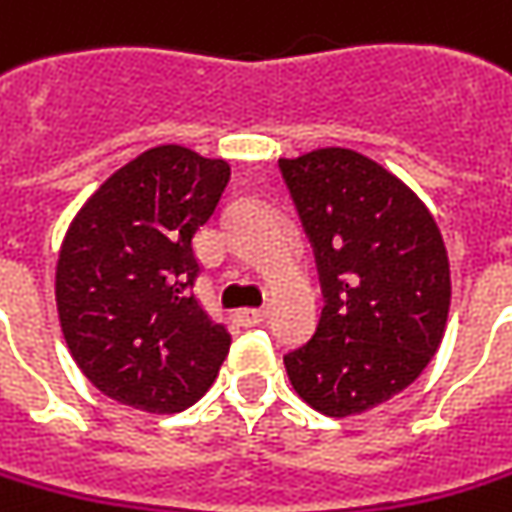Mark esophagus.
Instances as JSON below:
<instances>
[{
    "instance_id": "34e87169",
    "label": "esophagus",
    "mask_w": 512,
    "mask_h": 512,
    "mask_svg": "<svg viewBox=\"0 0 512 512\" xmlns=\"http://www.w3.org/2000/svg\"><path fill=\"white\" fill-rule=\"evenodd\" d=\"M266 316L269 314H266L263 308H241V311L235 314V322H238L241 328H255V325H260Z\"/></svg>"
}]
</instances>
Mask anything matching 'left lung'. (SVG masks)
Masks as SVG:
<instances>
[{"instance_id":"left-lung-1","label":"left lung","mask_w":512,"mask_h":512,"mask_svg":"<svg viewBox=\"0 0 512 512\" xmlns=\"http://www.w3.org/2000/svg\"><path fill=\"white\" fill-rule=\"evenodd\" d=\"M314 243L325 308L283 358L291 387L328 417L361 415L415 384L443 342L451 269L429 207L350 148L280 159Z\"/></svg>"}]
</instances>
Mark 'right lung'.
Masks as SVG:
<instances>
[{
  "label": "right lung",
  "mask_w": 512,
  "mask_h": 512,
  "mask_svg": "<svg viewBox=\"0 0 512 512\" xmlns=\"http://www.w3.org/2000/svg\"><path fill=\"white\" fill-rule=\"evenodd\" d=\"M227 182L224 159L156 145L114 170L66 229L58 319L75 364L111 401L173 415L212 387L232 336L193 294V238Z\"/></svg>",
  "instance_id": "add662e5"
}]
</instances>
